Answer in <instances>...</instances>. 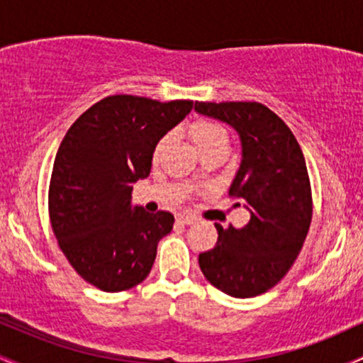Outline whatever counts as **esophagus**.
Instances as JSON below:
<instances>
[{
    "label": "esophagus",
    "mask_w": 363,
    "mask_h": 363,
    "mask_svg": "<svg viewBox=\"0 0 363 363\" xmlns=\"http://www.w3.org/2000/svg\"><path fill=\"white\" fill-rule=\"evenodd\" d=\"M196 216L194 215H191V213H181L177 216V222H181V223H184V225H191V223H194L196 222Z\"/></svg>",
    "instance_id": "obj_1"
}]
</instances>
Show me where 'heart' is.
<instances>
[{"label":"heart","mask_w":363,"mask_h":363,"mask_svg":"<svg viewBox=\"0 0 363 363\" xmlns=\"http://www.w3.org/2000/svg\"><path fill=\"white\" fill-rule=\"evenodd\" d=\"M191 136H193L194 145L198 147L199 152H205L206 148L213 147V145L227 143V133H225V129L222 126H218V124L210 123V121H199V123L193 124V128H191ZM169 140L170 135L164 136V138L158 141L155 147V157H158L164 152Z\"/></svg>","instance_id":"heart-1"}]
</instances>
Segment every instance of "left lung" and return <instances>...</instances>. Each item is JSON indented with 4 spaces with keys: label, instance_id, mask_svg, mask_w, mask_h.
<instances>
[{
    "label": "left lung",
    "instance_id": "1",
    "mask_svg": "<svg viewBox=\"0 0 363 363\" xmlns=\"http://www.w3.org/2000/svg\"><path fill=\"white\" fill-rule=\"evenodd\" d=\"M194 111L227 123L239 135L242 160L228 194L251 213L242 228L215 223L218 242L199 254V268L223 294L256 297L289 273L309 232L306 158L290 128L262 104L196 102Z\"/></svg>",
    "mask_w": 363,
    "mask_h": 363
}]
</instances>
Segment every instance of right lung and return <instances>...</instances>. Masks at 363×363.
Returning <instances> with one entry per match:
<instances>
[{
    "mask_svg": "<svg viewBox=\"0 0 363 363\" xmlns=\"http://www.w3.org/2000/svg\"><path fill=\"white\" fill-rule=\"evenodd\" d=\"M193 109L111 95L73 123L54 160L49 216L61 251L85 281L123 291L148 277L174 215L133 206V184L148 177L157 143Z\"/></svg>",
    "mask_w": 363,
    "mask_h": 363,
    "instance_id": "1",
    "label": "right lung"
}]
</instances>
